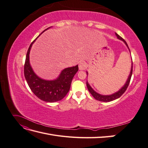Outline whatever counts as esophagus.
<instances>
[{
  "label": "esophagus",
  "instance_id": "obj_1",
  "mask_svg": "<svg viewBox=\"0 0 148 148\" xmlns=\"http://www.w3.org/2000/svg\"><path fill=\"white\" fill-rule=\"evenodd\" d=\"M86 65L85 64V63L84 62H81L79 64V69L80 70H83L85 69H86Z\"/></svg>",
  "mask_w": 148,
  "mask_h": 148
}]
</instances>
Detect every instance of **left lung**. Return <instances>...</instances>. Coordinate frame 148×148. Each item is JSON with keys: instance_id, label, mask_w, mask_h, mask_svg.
<instances>
[{"instance_id": "left-lung-1", "label": "left lung", "mask_w": 148, "mask_h": 148, "mask_svg": "<svg viewBox=\"0 0 148 148\" xmlns=\"http://www.w3.org/2000/svg\"><path fill=\"white\" fill-rule=\"evenodd\" d=\"M115 35L117 36V37L118 39L122 40L123 41L125 44H126V46L128 47V48L129 49L128 46V44L126 42V41H125V40L121 37L120 36L115 33ZM130 50V49H129ZM132 73H133V62H132V68H131V71H130V75L129 77L127 79V81L126 82V83L125 84L124 86L121 88L119 91H118L117 92H115L114 94H112V95H101L100 94L96 92L94 89L90 86V85L89 84V83H88V82H86V86L87 88L88 89L89 91L90 92V93L91 94V95L95 98V99L97 101H102V102H110L112 101H114L115 99H117L118 98H119L121 96H122L123 94L125 92V91L127 90V89L128 86V85L130 84V79H131V77H132ZM87 75H88V72H87Z\"/></svg>"}]
</instances>
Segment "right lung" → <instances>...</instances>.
I'll return each instance as SVG.
<instances>
[{
    "label": "right lung",
    "mask_w": 148,
    "mask_h": 148,
    "mask_svg": "<svg viewBox=\"0 0 148 148\" xmlns=\"http://www.w3.org/2000/svg\"><path fill=\"white\" fill-rule=\"evenodd\" d=\"M35 40L30 44L26 56L24 74L26 82L31 90L39 99L48 102L60 101L69 91L72 79L78 71V65L65 69L56 79L49 81L40 78L34 73L29 64V52Z\"/></svg>",
    "instance_id": "add662e5"
}]
</instances>
